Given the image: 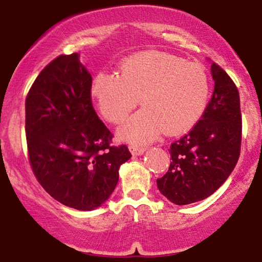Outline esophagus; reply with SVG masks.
I'll use <instances>...</instances> for the list:
<instances>
[{"label": "esophagus", "mask_w": 262, "mask_h": 262, "mask_svg": "<svg viewBox=\"0 0 262 262\" xmlns=\"http://www.w3.org/2000/svg\"><path fill=\"white\" fill-rule=\"evenodd\" d=\"M130 151L134 156H141L145 154L146 148L145 147H139V146H130Z\"/></svg>", "instance_id": "esophagus-1"}]
</instances>
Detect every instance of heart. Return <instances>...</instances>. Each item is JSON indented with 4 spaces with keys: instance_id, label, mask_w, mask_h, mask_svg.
<instances>
[{
    "instance_id": "obj_1",
    "label": "heart",
    "mask_w": 262,
    "mask_h": 262,
    "mask_svg": "<svg viewBox=\"0 0 262 262\" xmlns=\"http://www.w3.org/2000/svg\"><path fill=\"white\" fill-rule=\"evenodd\" d=\"M99 111L120 123L140 102L143 108L117 130L120 140L145 145L163 130L179 134L199 121L208 105L210 83L198 63L166 53L147 52L126 59L116 73H99L90 88Z\"/></svg>"
}]
</instances>
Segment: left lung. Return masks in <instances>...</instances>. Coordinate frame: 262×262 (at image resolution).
Instances as JSON below:
<instances>
[{
    "label": "left lung",
    "mask_w": 262,
    "mask_h": 262,
    "mask_svg": "<svg viewBox=\"0 0 262 262\" xmlns=\"http://www.w3.org/2000/svg\"><path fill=\"white\" fill-rule=\"evenodd\" d=\"M214 92L201 120L170 145L168 172L157 179L160 192L177 205L213 194L236 166L242 145L237 88L218 64L211 63Z\"/></svg>",
    "instance_id": "obj_1"
}]
</instances>
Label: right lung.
<instances>
[{"instance_id": "right-lung-1", "label": "right lung", "mask_w": 262, "mask_h": 262, "mask_svg": "<svg viewBox=\"0 0 262 262\" xmlns=\"http://www.w3.org/2000/svg\"><path fill=\"white\" fill-rule=\"evenodd\" d=\"M93 79L78 53L59 55L37 76L26 99V137L32 169L55 201L94 210L110 198L119 169L131 158L92 104Z\"/></svg>"}]
</instances>
